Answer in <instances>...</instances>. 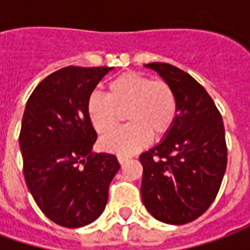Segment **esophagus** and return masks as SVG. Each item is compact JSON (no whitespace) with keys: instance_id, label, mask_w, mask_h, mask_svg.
I'll return each instance as SVG.
<instances>
[{"instance_id":"34e87169","label":"esophagus","mask_w":250,"mask_h":250,"mask_svg":"<svg viewBox=\"0 0 250 250\" xmlns=\"http://www.w3.org/2000/svg\"><path fill=\"white\" fill-rule=\"evenodd\" d=\"M130 158H131L130 155H123V154H119V155H118V161H119L120 165H123V163L127 162Z\"/></svg>"}]
</instances>
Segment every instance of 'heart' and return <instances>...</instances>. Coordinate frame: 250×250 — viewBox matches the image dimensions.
I'll return each mask as SVG.
<instances>
[{
	"label": "heart",
	"instance_id": "1",
	"mask_svg": "<svg viewBox=\"0 0 250 250\" xmlns=\"http://www.w3.org/2000/svg\"><path fill=\"white\" fill-rule=\"evenodd\" d=\"M125 110L130 123L100 141L107 151L131 154L146 146L151 135H166L178 112L177 95L166 80L131 71L111 80L107 95L92 93L87 100L89 122L102 135L113 129Z\"/></svg>",
	"mask_w": 250,
	"mask_h": 250
}]
</instances>
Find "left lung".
I'll use <instances>...</instances> for the list:
<instances>
[{"instance_id":"8db88e82","label":"left lung","mask_w":250,"mask_h":250,"mask_svg":"<svg viewBox=\"0 0 250 250\" xmlns=\"http://www.w3.org/2000/svg\"><path fill=\"white\" fill-rule=\"evenodd\" d=\"M146 66L173 87L178 114L166 138L139 157L142 201L157 220L184 225L204 214L218 194L228 163L224 122L188 73L166 62Z\"/></svg>"}]
</instances>
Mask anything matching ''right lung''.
Returning a JSON list of instances; mask_svg holds the SVG:
<instances>
[{
  "label": "right lung",
  "mask_w": 250,
  "mask_h": 250,
  "mask_svg": "<svg viewBox=\"0 0 250 250\" xmlns=\"http://www.w3.org/2000/svg\"><path fill=\"white\" fill-rule=\"evenodd\" d=\"M112 68L69 65L46 76L26 102L20 131L24 177L41 211L64 228H82L103 213L120 168L92 152L98 134L87 100Z\"/></svg>",
  "instance_id": "add662e5"
}]
</instances>
